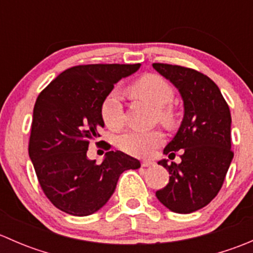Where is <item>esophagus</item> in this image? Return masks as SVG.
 I'll return each mask as SVG.
<instances>
[{"label":"esophagus","instance_id":"1","mask_svg":"<svg viewBox=\"0 0 253 253\" xmlns=\"http://www.w3.org/2000/svg\"><path fill=\"white\" fill-rule=\"evenodd\" d=\"M141 165L143 168H152V167H154L155 163L153 162V160H143V162L141 163Z\"/></svg>","mask_w":253,"mask_h":253}]
</instances>
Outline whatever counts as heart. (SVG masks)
Here are the masks:
<instances>
[{
  "instance_id": "1",
  "label": "heart",
  "mask_w": 253,
  "mask_h": 253,
  "mask_svg": "<svg viewBox=\"0 0 253 253\" xmlns=\"http://www.w3.org/2000/svg\"><path fill=\"white\" fill-rule=\"evenodd\" d=\"M129 93L141 98L154 108L157 116L168 126L175 122V114L170 104L174 100V90L167 79L158 75H145L128 86ZM101 117L110 129H120L125 124V112L119 91L112 90L101 104ZM165 142L159 129L153 131H128L119 138V147L134 157H149Z\"/></svg>"
}]
</instances>
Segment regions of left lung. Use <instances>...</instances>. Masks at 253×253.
<instances>
[{
  "instance_id": "1",
  "label": "left lung",
  "mask_w": 253,
  "mask_h": 253,
  "mask_svg": "<svg viewBox=\"0 0 253 253\" xmlns=\"http://www.w3.org/2000/svg\"><path fill=\"white\" fill-rule=\"evenodd\" d=\"M153 67L178 89L185 108L180 128L164 149L170 159L181 150V163H158L171 176L155 195L171 211L192 213L218 195L233 160L230 110L218 85L203 73L168 63Z\"/></svg>"
}]
</instances>
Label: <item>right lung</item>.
<instances>
[{
  "label": "right lung",
  "instance_id": "add662e5",
  "mask_svg": "<svg viewBox=\"0 0 253 253\" xmlns=\"http://www.w3.org/2000/svg\"><path fill=\"white\" fill-rule=\"evenodd\" d=\"M139 66H75L38 96L28 150L42 190L60 211L76 216L95 213L112 196L120 175L141 167L138 160L120 150L106 153L99 165L86 157L89 143L100 137L104 127V99L115 83Z\"/></svg>",
  "mask_w": 253,
  "mask_h": 253
}]
</instances>
